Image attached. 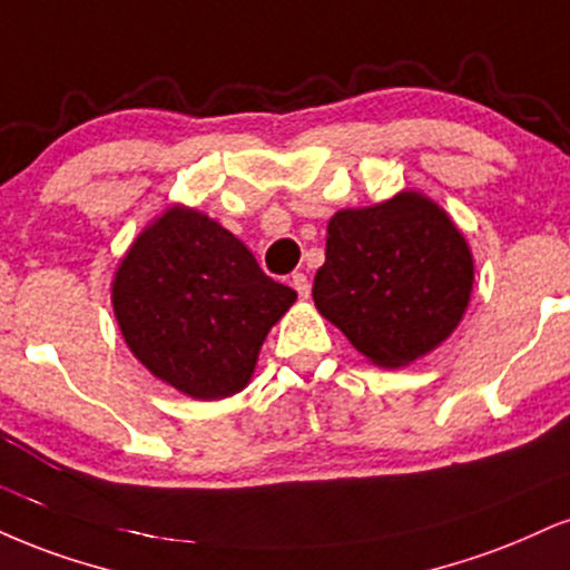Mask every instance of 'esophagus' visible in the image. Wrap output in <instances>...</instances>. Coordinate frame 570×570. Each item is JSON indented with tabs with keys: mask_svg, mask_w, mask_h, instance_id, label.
<instances>
[{
	"mask_svg": "<svg viewBox=\"0 0 570 570\" xmlns=\"http://www.w3.org/2000/svg\"><path fill=\"white\" fill-rule=\"evenodd\" d=\"M292 286L299 297H307V294H311V281H307L305 273H292Z\"/></svg>",
	"mask_w": 570,
	"mask_h": 570,
	"instance_id": "esophagus-1",
	"label": "esophagus"
}]
</instances>
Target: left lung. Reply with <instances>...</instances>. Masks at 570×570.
I'll list each match as a JSON object with an SVG mask.
<instances>
[{
    "instance_id": "obj_1",
    "label": "left lung",
    "mask_w": 570,
    "mask_h": 570,
    "mask_svg": "<svg viewBox=\"0 0 570 570\" xmlns=\"http://www.w3.org/2000/svg\"><path fill=\"white\" fill-rule=\"evenodd\" d=\"M326 233L313 299L355 351L395 368L454 332L470 303L472 257L438 204L406 190L337 212Z\"/></svg>"
}]
</instances>
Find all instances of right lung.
<instances>
[{
	"label": "right lung",
	"mask_w": 570,
	"mask_h": 570,
	"mask_svg": "<svg viewBox=\"0 0 570 570\" xmlns=\"http://www.w3.org/2000/svg\"><path fill=\"white\" fill-rule=\"evenodd\" d=\"M297 292L265 276L255 255L194 209L156 219L121 259L114 311L129 351L190 397L246 387L271 326Z\"/></svg>",
	"instance_id": "right-lung-1"
}]
</instances>
